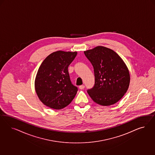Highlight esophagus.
<instances>
[{
  "label": "esophagus",
  "instance_id": "esophagus-1",
  "mask_svg": "<svg viewBox=\"0 0 155 155\" xmlns=\"http://www.w3.org/2000/svg\"><path fill=\"white\" fill-rule=\"evenodd\" d=\"M79 88H80V89L81 90L84 89V85H81V86H79Z\"/></svg>",
  "mask_w": 155,
  "mask_h": 155
}]
</instances>
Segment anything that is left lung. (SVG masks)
<instances>
[{
	"label": "left lung",
	"mask_w": 155,
	"mask_h": 155,
	"mask_svg": "<svg viewBox=\"0 0 155 155\" xmlns=\"http://www.w3.org/2000/svg\"><path fill=\"white\" fill-rule=\"evenodd\" d=\"M93 66L94 87L87 93L95 103L110 106L118 102L127 92L130 75L121 57L112 49L98 46L84 52Z\"/></svg>",
	"instance_id": "1"
}]
</instances>
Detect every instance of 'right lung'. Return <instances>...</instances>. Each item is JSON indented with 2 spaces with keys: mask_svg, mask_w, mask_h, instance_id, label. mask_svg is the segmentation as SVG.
<instances>
[{
  "mask_svg": "<svg viewBox=\"0 0 155 155\" xmlns=\"http://www.w3.org/2000/svg\"><path fill=\"white\" fill-rule=\"evenodd\" d=\"M77 54V52H53L39 67L35 87L38 98L45 106L60 110L75 97L78 88L71 84L68 69Z\"/></svg>",
  "mask_w": 155,
  "mask_h": 155,
  "instance_id": "right-lung-1",
  "label": "right lung"
}]
</instances>
